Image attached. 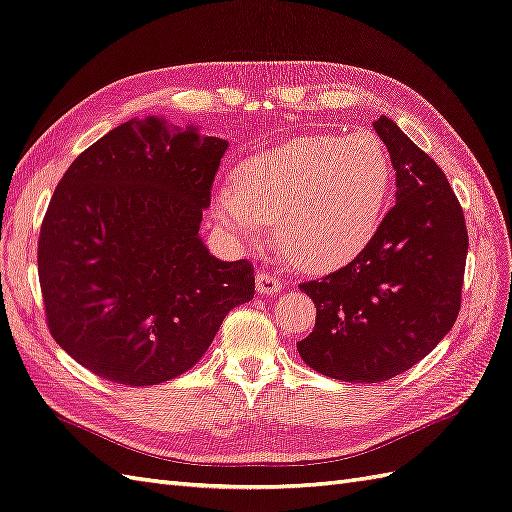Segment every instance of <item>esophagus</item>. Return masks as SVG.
Segmentation results:
<instances>
[{
    "mask_svg": "<svg viewBox=\"0 0 512 512\" xmlns=\"http://www.w3.org/2000/svg\"><path fill=\"white\" fill-rule=\"evenodd\" d=\"M256 290L260 295H275V293H280V290H282V280L278 278V275L260 271L256 275Z\"/></svg>",
    "mask_w": 512,
    "mask_h": 512,
    "instance_id": "1",
    "label": "esophagus"
}]
</instances>
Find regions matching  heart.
<instances>
[{
  "label": "heart",
  "mask_w": 512,
  "mask_h": 512,
  "mask_svg": "<svg viewBox=\"0 0 512 512\" xmlns=\"http://www.w3.org/2000/svg\"><path fill=\"white\" fill-rule=\"evenodd\" d=\"M392 189V159L372 133L306 135L245 159L219 185V222L256 243L275 222L301 269L331 271L375 237Z\"/></svg>",
  "instance_id": "obj_1"
}]
</instances>
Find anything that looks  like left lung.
<instances>
[{
    "mask_svg": "<svg viewBox=\"0 0 512 512\" xmlns=\"http://www.w3.org/2000/svg\"><path fill=\"white\" fill-rule=\"evenodd\" d=\"M396 170V204L347 267L299 290L316 306L297 351L351 383L388 381L431 353L457 321L467 258L463 209L446 174L381 116L372 122Z\"/></svg>",
    "mask_w": 512,
    "mask_h": 512,
    "instance_id": "1",
    "label": "left lung"
}]
</instances>
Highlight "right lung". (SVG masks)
<instances>
[{"instance_id":"1","label":"right lung","mask_w":512,"mask_h":512,"mask_svg":"<svg viewBox=\"0 0 512 512\" xmlns=\"http://www.w3.org/2000/svg\"><path fill=\"white\" fill-rule=\"evenodd\" d=\"M226 140L157 116L86 148L55 187L38 278L55 342L96 377L157 385L211 347L254 299L250 260L224 262L198 237Z\"/></svg>"}]
</instances>
